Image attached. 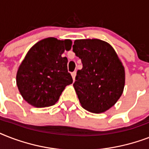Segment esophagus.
<instances>
[{"mask_svg": "<svg viewBox=\"0 0 149 149\" xmlns=\"http://www.w3.org/2000/svg\"><path fill=\"white\" fill-rule=\"evenodd\" d=\"M71 75H72V79H73V81H74V80H75V77H76V75H77V72H76V71H74V72H72V73H71Z\"/></svg>", "mask_w": 149, "mask_h": 149, "instance_id": "34e87169", "label": "esophagus"}]
</instances>
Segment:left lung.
Returning a JSON list of instances; mask_svg holds the SVG:
<instances>
[{
  "label": "left lung",
  "instance_id": "obj_1",
  "mask_svg": "<svg viewBox=\"0 0 149 149\" xmlns=\"http://www.w3.org/2000/svg\"><path fill=\"white\" fill-rule=\"evenodd\" d=\"M72 51L83 68L73 84L82 107L102 113L113 106L124 91L125 69L110 44L100 39L75 40Z\"/></svg>",
  "mask_w": 149,
  "mask_h": 149
}]
</instances>
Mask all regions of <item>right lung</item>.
Here are the masks:
<instances>
[{
	"label": "right lung",
	"mask_w": 149,
	"mask_h": 149,
	"mask_svg": "<svg viewBox=\"0 0 149 149\" xmlns=\"http://www.w3.org/2000/svg\"><path fill=\"white\" fill-rule=\"evenodd\" d=\"M72 41L47 38L31 48L17 70L16 81L22 97L36 107L54 105L72 78L67 70L68 59L63 57Z\"/></svg>",
	"instance_id": "right-lung-1"
}]
</instances>
